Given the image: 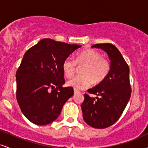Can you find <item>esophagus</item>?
<instances>
[{"mask_svg":"<svg viewBox=\"0 0 148 148\" xmlns=\"http://www.w3.org/2000/svg\"><path fill=\"white\" fill-rule=\"evenodd\" d=\"M74 94H76V93H79V90H76L74 89Z\"/></svg>","mask_w":148,"mask_h":148,"instance_id":"1","label":"esophagus"}]
</instances>
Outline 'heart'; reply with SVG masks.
I'll return each instance as SVG.
<instances>
[{
  "label": "heart",
  "instance_id": "1",
  "mask_svg": "<svg viewBox=\"0 0 148 148\" xmlns=\"http://www.w3.org/2000/svg\"><path fill=\"white\" fill-rule=\"evenodd\" d=\"M83 65L82 75H77L67 82V85L76 90H83L90 87L93 82L97 84L104 80L111 69L109 61L101 57V54L94 49L81 51L76 56V61L67 58L62 62V68L66 77L70 78L76 72V66Z\"/></svg>",
  "mask_w": 148,
  "mask_h": 148
}]
</instances>
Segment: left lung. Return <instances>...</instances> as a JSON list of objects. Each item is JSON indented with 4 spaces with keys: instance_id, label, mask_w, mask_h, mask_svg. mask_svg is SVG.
Segmentation results:
<instances>
[{
    "instance_id": "8db88e82",
    "label": "left lung",
    "mask_w": 148,
    "mask_h": 148,
    "mask_svg": "<svg viewBox=\"0 0 148 148\" xmlns=\"http://www.w3.org/2000/svg\"><path fill=\"white\" fill-rule=\"evenodd\" d=\"M92 47L101 49L108 53L111 69L106 79L88 90V92L98 97L92 98L85 94L81 109L84 121L88 125L103 129L118 121L130 99V68L118 49L112 44H96Z\"/></svg>"
}]
</instances>
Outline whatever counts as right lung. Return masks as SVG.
<instances>
[{
  "instance_id": "add662e5",
  "label": "right lung",
  "mask_w": 148,
  "mask_h": 148,
  "mask_svg": "<svg viewBox=\"0 0 148 148\" xmlns=\"http://www.w3.org/2000/svg\"><path fill=\"white\" fill-rule=\"evenodd\" d=\"M81 46L43 39L25 52L16 73V100L31 123L45 125L56 119L74 95L65 83L62 64Z\"/></svg>"
}]
</instances>
